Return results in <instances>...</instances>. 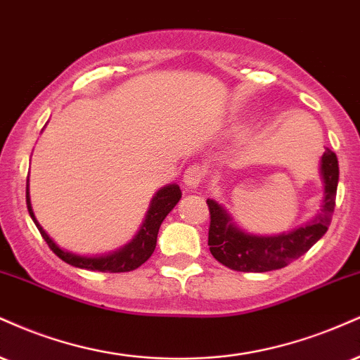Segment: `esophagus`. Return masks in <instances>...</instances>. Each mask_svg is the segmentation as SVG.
<instances>
[{"label": "esophagus", "instance_id": "esophagus-1", "mask_svg": "<svg viewBox=\"0 0 360 360\" xmlns=\"http://www.w3.org/2000/svg\"><path fill=\"white\" fill-rule=\"evenodd\" d=\"M205 177H206V169L202 166H199V164H191V166L184 171L183 183L186 188L196 189L202 184Z\"/></svg>", "mask_w": 360, "mask_h": 360}]
</instances>
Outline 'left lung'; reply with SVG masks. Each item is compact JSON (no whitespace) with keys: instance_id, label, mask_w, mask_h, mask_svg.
I'll return each mask as SVG.
<instances>
[{"instance_id":"8db88e82","label":"left lung","mask_w":360,"mask_h":360,"mask_svg":"<svg viewBox=\"0 0 360 360\" xmlns=\"http://www.w3.org/2000/svg\"><path fill=\"white\" fill-rule=\"evenodd\" d=\"M322 176L326 184L323 205L320 213L305 226L278 236H255L240 231L231 223L226 211L213 199H207L210 207V231L207 246L211 255L224 266L235 271H271L290 265L300 258L326 235L330 226L335 207L339 161L335 153L327 149L322 155Z\"/></svg>"}]
</instances>
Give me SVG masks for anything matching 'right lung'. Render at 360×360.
Segmentation results:
<instances>
[{"instance_id":"obj_1","label":"right lung","mask_w":360,"mask_h":360,"mask_svg":"<svg viewBox=\"0 0 360 360\" xmlns=\"http://www.w3.org/2000/svg\"><path fill=\"white\" fill-rule=\"evenodd\" d=\"M181 199V189L177 184L166 186V188L158 191L153 202H150L149 211H147L146 221L142 224L139 235L129 243L125 248H122L117 253H112L109 257H98V258H86L79 257V255H73L70 251H63L53 243V240L46 235L45 229L40 226V223L34 219L32 202H30L28 196V188H27V206L28 213L32 216V219L37 224L38 231L43 236V240L46 241V245L50 246V250L63 259L68 265L84 268V270H94V271H102V274H122V271H132L146 263L150 258V255L154 253L155 241H158V233L161 228V223L164 218L169 214V211L177 205V201Z\"/></svg>"}]
</instances>
